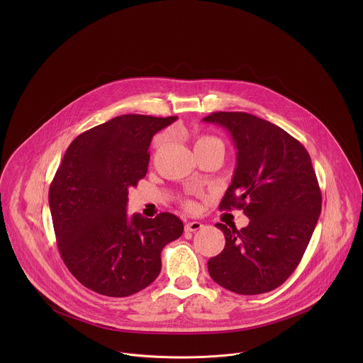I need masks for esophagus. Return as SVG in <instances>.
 Wrapping results in <instances>:
<instances>
[{"instance_id":"1","label":"esophagus","mask_w":363,"mask_h":363,"mask_svg":"<svg viewBox=\"0 0 363 363\" xmlns=\"http://www.w3.org/2000/svg\"><path fill=\"white\" fill-rule=\"evenodd\" d=\"M201 227H203V225H201L200 222H189V223L185 225V230H186V231H197V230H200Z\"/></svg>"}]
</instances>
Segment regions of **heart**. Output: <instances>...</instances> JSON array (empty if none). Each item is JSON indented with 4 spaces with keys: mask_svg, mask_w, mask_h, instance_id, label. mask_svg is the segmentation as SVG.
I'll return each mask as SVG.
<instances>
[{
    "mask_svg": "<svg viewBox=\"0 0 363 363\" xmlns=\"http://www.w3.org/2000/svg\"><path fill=\"white\" fill-rule=\"evenodd\" d=\"M213 141H218L216 138H209V136H200V138H196V141H194V148L196 147H200V145H204V144H209V143H213ZM184 206L186 209H189V211H194V208H196V204L193 203V201H185L184 203Z\"/></svg>",
    "mask_w": 363,
    "mask_h": 363,
    "instance_id": "1",
    "label": "heart"
}]
</instances>
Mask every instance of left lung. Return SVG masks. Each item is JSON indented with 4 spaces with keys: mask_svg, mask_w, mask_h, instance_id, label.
I'll use <instances>...</instances> for the list:
<instances>
[{
    "mask_svg": "<svg viewBox=\"0 0 363 363\" xmlns=\"http://www.w3.org/2000/svg\"><path fill=\"white\" fill-rule=\"evenodd\" d=\"M204 122L225 128L237 167L220 209H243L250 219L225 233L223 252L208 261L222 287L242 295L283 284L302 259L321 212V190L306 148L275 123L241 111L212 113Z\"/></svg>",
    "mask_w": 363,
    "mask_h": 363,
    "instance_id": "1",
    "label": "left lung"
}]
</instances>
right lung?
<instances>
[{
    "instance_id": "1",
    "label": "right lung",
    "mask_w": 363,
    "mask_h": 363,
    "mask_svg": "<svg viewBox=\"0 0 363 363\" xmlns=\"http://www.w3.org/2000/svg\"><path fill=\"white\" fill-rule=\"evenodd\" d=\"M177 117L125 114L70 143L54 175L49 206L60 255L86 289L128 296L155 280L163 247L184 233L169 212L126 215L128 190L145 177L154 135Z\"/></svg>"
}]
</instances>
